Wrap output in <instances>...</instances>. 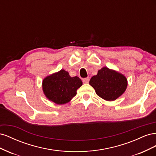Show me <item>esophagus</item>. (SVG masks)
Segmentation results:
<instances>
[{
    "label": "esophagus",
    "instance_id": "esophagus-1",
    "mask_svg": "<svg viewBox=\"0 0 156 156\" xmlns=\"http://www.w3.org/2000/svg\"><path fill=\"white\" fill-rule=\"evenodd\" d=\"M89 81H90V78L89 77H86V78L83 79V82L84 83H87L89 82Z\"/></svg>",
    "mask_w": 156,
    "mask_h": 156
}]
</instances>
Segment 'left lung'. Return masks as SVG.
Returning a JSON list of instances; mask_svg holds the SVG:
<instances>
[{"label":"left lung","instance_id":"left-lung-1","mask_svg":"<svg viewBox=\"0 0 156 156\" xmlns=\"http://www.w3.org/2000/svg\"><path fill=\"white\" fill-rule=\"evenodd\" d=\"M98 96L107 101H114L123 94L127 87V79L123 75L104 67L90 80Z\"/></svg>","mask_w":156,"mask_h":156}]
</instances>
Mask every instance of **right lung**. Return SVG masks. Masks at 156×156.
I'll return each mask as SVG.
<instances>
[{
	"instance_id": "obj_1",
	"label": "right lung",
	"mask_w": 156,
	"mask_h": 156,
	"mask_svg": "<svg viewBox=\"0 0 156 156\" xmlns=\"http://www.w3.org/2000/svg\"><path fill=\"white\" fill-rule=\"evenodd\" d=\"M82 84L78 77H70L68 72L61 69L45 78L42 86L46 97L56 104L61 105L72 100Z\"/></svg>"
}]
</instances>
